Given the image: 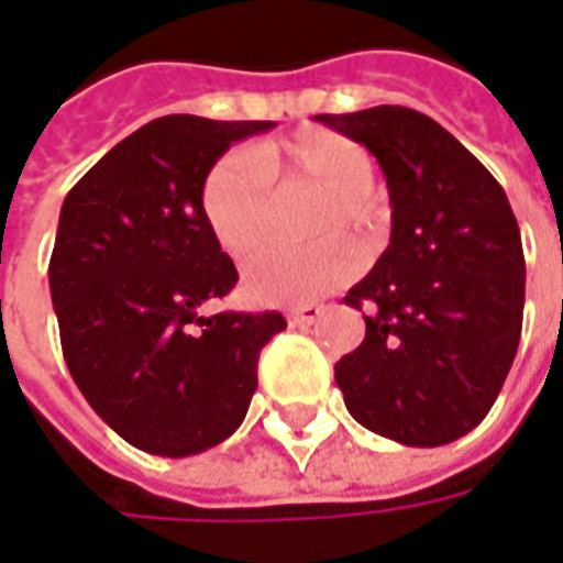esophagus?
Wrapping results in <instances>:
<instances>
[{"mask_svg": "<svg viewBox=\"0 0 563 563\" xmlns=\"http://www.w3.org/2000/svg\"><path fill=\"white\" fill-rule=\"evenodd\" d=\"M322 310H325V307L319 305L295 307V310H289V325H292V329H310V325L322 317Z\"/></svg>", "mask_w": 563, "mask_h": 563, "instance_id": "esophagus-1", "label": "esophagus"}]
</instances>
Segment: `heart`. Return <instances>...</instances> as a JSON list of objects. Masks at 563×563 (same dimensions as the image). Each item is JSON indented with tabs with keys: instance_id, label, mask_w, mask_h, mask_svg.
<instances>
[{
	"instance_id": "heart-1",
	"label": "heart",
	"mask_w": 563,
	"mask_h": 563,
	"mask_svg": "<svg viewBox=\"0 0 563 563\" xmlns=\"http://www.w3.org/2000/svg\"><path fill=\"white\" fill-rule=\"evenodd\" d=\"M271 184H305L322 192L310 234H346L371 244L383 229L374 198V165L358 141L334 129H301L246 153H225L201 184V213L217 244L234 258L268 241L274 217ZM353 274V253L341 238H322L305 250H262L246 262L244 292L256 305H301Z\"/></svg>"
}]
</instances>
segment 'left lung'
Masks as SVG:
<instances>
[{
	"label": "left lung",
	"instance_id": "1",
	"mask_svg": "<svg viewBox=\"0 0 563 563\" xmlns=\"http://www.w3.org/2000/svg\"><path fill=\"white\" fill-rule=\"evenodd\" d=\"M317 120L377 156L391 201L389 246L343 298L365 310V341L334 365L346 410L404 446H446L483 422L519 350V222L431 117L379 104Z\"/></svg>",
	"mask_w": 563,
	"mask_h": 563
}]
</instances>
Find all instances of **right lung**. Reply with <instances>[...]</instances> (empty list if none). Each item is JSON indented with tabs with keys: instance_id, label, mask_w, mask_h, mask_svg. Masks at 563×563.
Masks as SVG:
<instances>
[{
	"instance_id": "1",
	"label": "right lung",
	"mask_w": 563,
	"mask_h": 563,
	"mask_svg": "<svg viewBox=\"0 0 563 563\" xmlns=\"http://www.w3.org/2000/svg\"><path fill=\"white\" fill-rule=\"evenodd\" d=\"M271 120H150L71 186L59 210L51 298L80 395L135 449L186 459L244 422L277 310L213 313L232 258L201 213V184L234 141Z\"/></svg>"
}]
</instances>
